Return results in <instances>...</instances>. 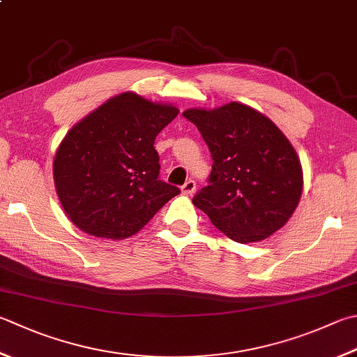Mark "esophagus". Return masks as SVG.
<instances>
[{
	"label": "esophagus",
	"mask_w": 357,
	"mask_h": 357,
	"mask_svg": "<svg viewBox=\"0 0 357 357\" xmlns=\"http://www.w3.org/2000/svg\"><path fill=\"white\" fill-rule=\"evenodd\" d=\"M194 191H196V181H194V180H186L185 185L181 186V192L186 194V196H191Z\"/></svg>",
	"instance_id": "1"
}]
</instances>
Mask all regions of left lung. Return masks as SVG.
<instances>
[{"mask_svg": "<svg viewBox=\"0 0 357 357\" xmlns=\"http://www.w3.org/2000/svg\"><path fill=\"white\" fill-rule=\"evenodd\" d=\"M213 157L210 185L192 204L228 238L247 244L272 236L297 208L303 171L297 152L277 126L245 104L190 109Z\"/></svg>", "mask_w": 357, "mask_h": 357, "instance_id": "8db88e82", "label": "left lung"}]
</instances>
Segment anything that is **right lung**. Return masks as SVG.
Wrapping results in <instances>:
<instances>
[{
	"instance_id": "add662e5",
	"label": "right lung",
	"mask_w": 357,
	"mask_h": 357,
	"mask_svg": "<svg viewBox=\"0 0 357 357\" xmlns=\"http://www.w3.org/2000/svg\"><path fill=\"white\" fill-rule=\"evenodd\" d=\"M178 109L126 91L66 133L54 157L60 204L86 234L113 241L138 233L180 194L158 178L155 138Z\"/></svg>"
}]
</instances>
